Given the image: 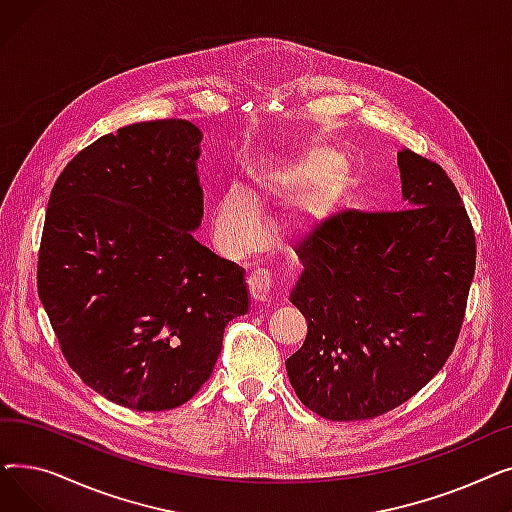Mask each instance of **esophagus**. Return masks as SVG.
<instances>
[{"instance_id": "1", "label": "esophagus", "mask_w": 512, "mask_h": 512, "mask_svg": "<svg viewBox=\"0 0 512 512\" xmlns=\"http://www.w3.org/2000/svg\"><path fill=\"white\" fill-rule=\"evenodd\" d=\"M247 284H249V292L251 299L257 303H267L270 301V290H272V278L267 276L265 272H251L247 276Z\"/></svg>"}]
</instances>
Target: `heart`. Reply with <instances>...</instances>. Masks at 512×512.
I'll return each instance as SVG.
<instances>
[{
	"label": "heart",
	"mask_w": 512,
	"mask_h": 512,
	"mask_svg": "<svg viewBox=\"0 0 512 512\" xmlns=\"http://www.w3.org/2000/svg\"><path fill=\"white\" fill-rule=\"evenodd\" d=\"M311 182H315V191L311 199L294 213L292 220V224L299 228L326 218L342 201L351 186V170L346 161L338 159L336 151L309 147L265 180L257 201L292 197ZM257 201L236 184L218 199L213 215V236L226 255L240 257L257 247L261 238V213Z\"/></svg>",
	"instance_id": "b5f03b06"
}]
</instances>
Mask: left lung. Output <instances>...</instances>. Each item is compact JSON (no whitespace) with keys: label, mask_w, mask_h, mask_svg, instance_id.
Here are the masks:
<instances>
[{"label":"left lung","mask_w":512,"mask_h":512,"mask_svg":"<svg viewBox=\"0 0 512 512\" xmlns=\"http://www.w3.org/2000/svg\"><path fill=\"white\" fill-rule=\"evenodd\" d=\"M405 207L344 211L297 255L290 301L307 319L286 361L305 407L324 419L384 415L444 367L459 338L475 274V232L442 166L398 153Z\"/></svg>","instance_id":"left-lung-1"}]
</instances>
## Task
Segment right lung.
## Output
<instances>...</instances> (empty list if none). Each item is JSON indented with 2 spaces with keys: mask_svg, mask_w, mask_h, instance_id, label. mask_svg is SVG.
<instances>
[{
  "mask_svg": "<svg viewBox=\"0 0 512 512\" xmlns=\"http://www.w3.org/2000/svg\"><path fill=\"white\" fill-rule=\"evenodd\" d=\"M201 130L137 122L80 151L51 188L37 288L78 378L132 411H168L209 380L245 274L193 236Z\"/></svg>",
  "mask_w": 512,
  "mask_h": 512,
  "instance_id": "add662e5",
  "label": "right lung"
}]
</instances>
